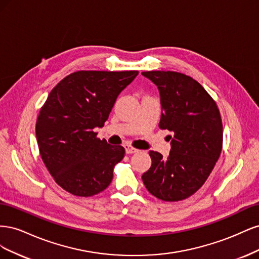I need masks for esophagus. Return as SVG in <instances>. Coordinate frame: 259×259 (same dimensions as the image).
I'll use <instances>...</instances> for the list:
<instances>
[{"label": "esophagus", "mask_w": 259, "mask_h": 259, "mask_svg": "<svg viewBox=\"0 0 259 259\" xmlns=\"http://www.w3.org/2000/svg\"><path fill=\"white\" fill-rule=\"evenodd\" d=\"M124 148H125V151H126L127 154H132V153H135V152L138 151L137 149H135L134 147H132V146H130V145H125Z\"/></svg>", "instance_id": "esophagus-1"}]
</instances>
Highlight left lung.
<instances>
[{
  "instance_id": "obj_1",
  "label": "left lung",
  "mask_w": 259,
  "mask_h": 259,
  "mask_svg": "<svg viewBox=\"0 0 259 259\" xmlns=\"http://www.w3.org/2000/svg\"><path fill=\"white\" fill-rule=\"evenodd\" d=\"M158 86L162 114L159 126L168 130L167 159L150 151L151 167L143 182L155 198L175 202L189 198L206 182L221 155L223 123L215 100L191 76L175 71L142 73Z\"/></svg>"
}]
</instances>
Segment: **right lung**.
I'll return each instance as SVG.
<instances>
[{
	"mask_svg": "<svg viewBox=\"0 0 259 259\" xmlns=\"http://www.w3.org/2000/svg\"><path fill=\"white\" fill-rule=\"evenodd\" d=\"M138 71H76L49 94L38 113L35 135L41 158L62 189L92 197L110 185L125 149L97 138L119 94Z\"/></svg>",
	"mask_w": 259,
	"mask_h": 259,
	"instance_id": "right-lung-1",
	"label": "right lung"
}]
</instances>
